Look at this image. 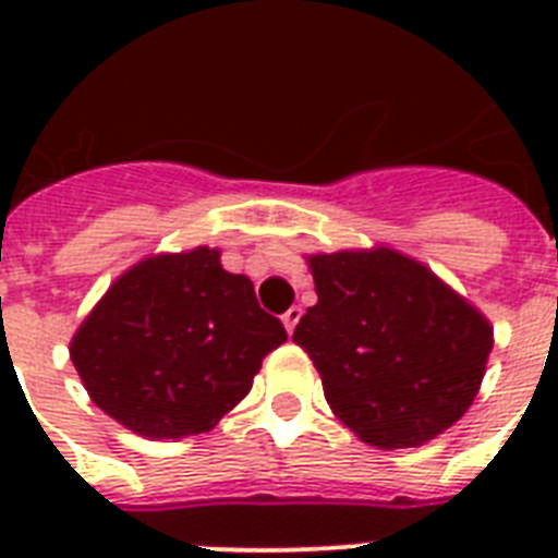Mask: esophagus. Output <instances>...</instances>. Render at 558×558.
<instances>
[{"label": "esophagus", "instance_id": "1", "mask_svg": "<svg viewBox=\"0 0 558 558\" xmlns=\"http://www.w3.org/2000/svg\"><path fill=\"white\" fill-rule=\"evenodd\" d=\"M301 315H304V310H301V306H289L287 313H283V327H287L289 336L295 332L298 322H301Z\"/></svg>", "mask_w": 558, "mask_h": 558}]
</instances>
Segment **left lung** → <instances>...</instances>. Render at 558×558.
<instances>
[{
    "label": "left lung",
    "instance_id": "obj_1",
    "mask_svg": "<svg viewBox=\"0 0 558 558\" xmlns=\"http://www.w3.org/2000/svg\"><path fill=\"white\" fill-rule=\"evenodd\" d=\"M318 304L292 341L322 373L332 414L376 449H414L466 414L493 324L428 266L388 245L310 254Z\"/></svg>",
    "mask_w": 558,
    "mask_h": 558
}]
</instances>
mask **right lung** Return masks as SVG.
<instances>
[{
	"mask_svg": "<svg viewBox=\"0 0 558 558\" xmlns=\"http://www.w3.org/2000/svg\"><path fill=\"white\" fill-rule=\"evenodd\" d=\"M287 341L254 283L219 248L150 254L116 278L74 332L72 365L92 402L147 440L210 432Z\"/></svg>",
	"mask_w": 558,
	"mask_h": 558,
	"instance_id": "1",
	"label": "right lung"
}]
</instances>
